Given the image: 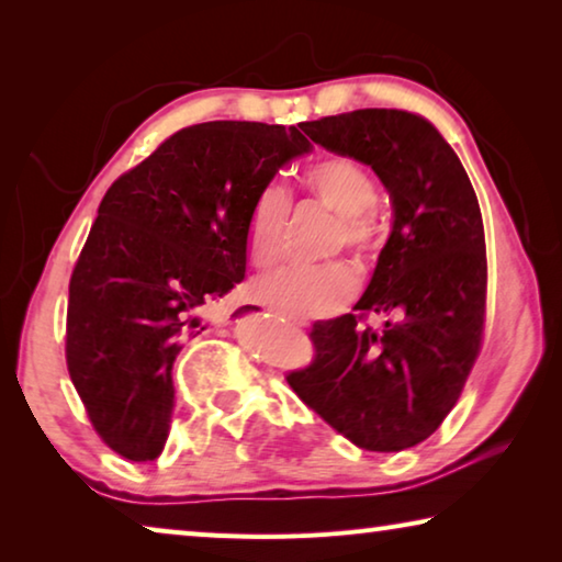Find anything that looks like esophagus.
Listing matches in <instances>:
<instances>
[{
	"instance_id": "esophagus-1",
	"label": "esophagus",
	"mask_w": 562,
	"mask_h": 562,
	"mask_svg": "<svg viewBox=\"0 0 562 562\" xmlns=\"http://www.w3.org/2000/svg\"><path fill=\"white\" fill-rule=\"evenodd\" d=\"M297 327H304V325H302V322H297Z\"/></svg>"
}]
</instances>
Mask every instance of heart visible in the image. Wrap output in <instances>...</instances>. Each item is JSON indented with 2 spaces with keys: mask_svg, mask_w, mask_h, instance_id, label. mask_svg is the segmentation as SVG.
<instances>
[{
  "mask_svg": "<svg viewBox=\"0 0 562 562\" xmlns=\"http://www.w3.org/2000/svg\"><path fill=\"white\" fill-rule=\"evenodd\" d=\"M310 198L335 213L329 250L349 247L359 260L374 258L384 243V227L374 211L376 183L369 170L347 156H327L302 173ZM290 198L268 186L252 201L247 215V252L255 265L278 262L288 245ZM357 292V274L347 262L300 265L265 274L255 284L258 300L288 319H312L329 315Z\"/></svg>",
  "mask_w": 562,
  "mask_h": 562,
  "instance_id": "obj_1",
  "label": "heart"
}]
</instances>
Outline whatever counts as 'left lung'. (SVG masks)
<instances>
[{"mask_svg": "<svg viewBox=\"0 0 562 562\" xmlns=\"http://www.w3.org/2000/svg\"><path fill=\"white\" fill-rule=\"evenodd\" d=\"M315 144L372 166L394 205L392 235L355 312L315 322V357L288 384L367 451H402L459 402L486 329L479 198L439 128L418 113L359 109L307 123ZM369 314L389 316L382 333Z\"/></svg>", "mask_w": 562, "mask_h": 562, "instance_id": "1", "label": "left lung"}]
</instances>
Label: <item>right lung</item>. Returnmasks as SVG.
I'll use <instances>...</instances> for the list:
<instances>
[{"label": "right lung", "mask_w": 562, "mask_h": 562, "mask_svg": "<svg viewBox=\"0 0 562 562\" xmlns=\"http://www.w3.org/2000/svg\"><path fill=\"white\" fill-rule=\"evenodd\" d=\"M310 148L294 126L198 123L106 190L71 272L66 367L93 431L123 459L164 451L180 345L245 278L252 201Z\"/></svg>", "instance_id": "right-lung-1"}]
</instances>
